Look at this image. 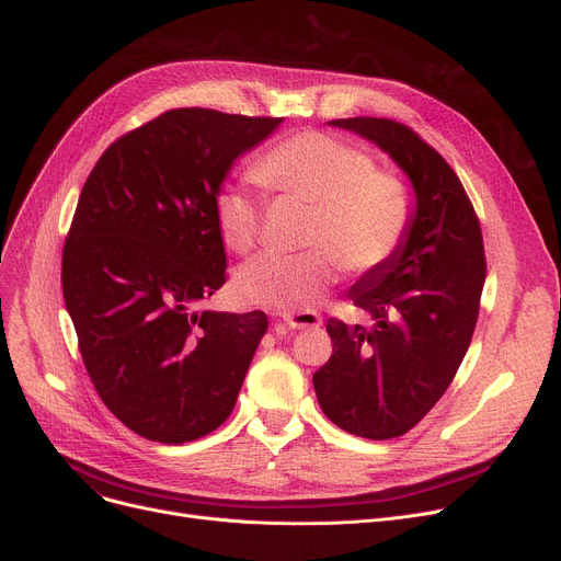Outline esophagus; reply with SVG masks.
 <instances>
[{"label":"esophagus","mask_w":561,"mask_h":561,"mask_svg":"<svg viewBox=\"0 0 561 561\" xmlns=\"http://www.w3.org/2000/svg\"><path fill=\"white\" fill-rule=\"evenodd\" d=\"M284 322L288 330H302V328H318L322 322V316L318 311H290V313H284Z\"/></svg>","instance_id":"34e87169"}]
</instances>
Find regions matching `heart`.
I'll return each instance as SVG.
<instances>
[{
	"label": "heart",
	"mask_w": 561,
	"mask_h": 561,
	"mask_svg": "<svg viewBox=\"0 0 561 561\" xmlns=\"http://www.w3.org/2000/svg\"><path fill=\"white\" fill-rule=\"evenodd\" d=\"M252 180L275 199L309 206L302 254H263L236 275L239 296L265 307L316 302L336 277L381 268L402 245L411 197L400 176L375 170L359 147L320 131L279 140L250 165ZM220 241L250 254L261 239L263 206L243 186L227 184L214 199Z\"/></svg>",
	"instance_id": "b5f03b06"
}]
</instances>
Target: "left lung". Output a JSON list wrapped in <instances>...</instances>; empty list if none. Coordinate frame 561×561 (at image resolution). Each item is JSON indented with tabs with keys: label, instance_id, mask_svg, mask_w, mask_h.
Listing matches in <instances>:
<instances>
[{
	"label": "left lung",
	"instance_id": "8db88e82",
	"mask_svg": "<svg viewBox=\"0 0 561 561\" xmlns=\"http://www.w3.org/2000/svg\"><path fill=\"white\" fill-rule=\"evenodd\" d=\"M330 125L379 145L409 176L416 209L398 252L350 288L370 320H328L334 355L313 375L325 416L381 440L423 421L446 393L476 332L486 259L482 229L459 176L414 129L389 117Z\"/></svg>",
	"mask_w": 561,
	"mask_h": 561
}]
</instances>
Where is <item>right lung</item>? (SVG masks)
I'll use <instances>...</instances> for the list:
<instances>
[{
	"label": "right lung",
	"instance_id": "1",
	"mask_svg": "<svg viewBox=\"0 0 561 561\" xmlns=\"http://www.w3.org/2000/svg\"><path fill=\"white\" fill-rule=\"evenodd\" d=\"M282 117L172 108L111 142L81 188L61 282L79 352L111 414L159 444L220 427L263 311H199L225 284L214 199Z\"/></svg>",
	"mask_w": 561,
	"mask_h": 561
}]
</instances>
